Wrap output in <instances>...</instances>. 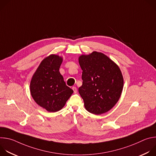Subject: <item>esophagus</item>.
<instances>
[{
  "label": "esophagus",
  "mask_w": 156,
  "mask_h": 156,
  "mask_svg": "<svg viewBox=\"0 0 156 156\" xmlns=\"http://www.w3.org/2000/svg\"><path fill=\"white\" fill-rule=\"evenodd\" d=\"M72 90H73V92H74V93H75H75H76V92H77V89H76V87H75V86L72 87Z\"/></svg>",
  "instance_id": "obj_1"
}]
</instances>
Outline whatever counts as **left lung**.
<instances>
[{"label":"left lung","mask_w":156,"mask_h":156,"mask_svg":"<svg viewBox=\"0 0 156 156\" xmlns=\"http://www.w3.org/2000/svg\"><path fill=\"white\" fill-rule=\"evenodd\" d=\"M78 62L83 84L78 89L84 107L95 115L104 114L119 101L123 87L119 66L102 52L81 55Z\"/></svg>","instance_id":"1"}]
</instances>
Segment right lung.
Here are the masks:
<instances>
[{
  "mask_svg": "<svg viewBox=\"0 0 156 156\" xmlns=\"http://www.w3.org/2000/svg\"><path fill=\"white\" fill-rule=\"evenodd\" d=\"M63 58L51 54L44 58L30 82V93L34 101L49 112L61 110L73 91L66 85L59 72Z\"/></svg>",
  "mask_w": 156,
  "mask_h": 156,
  "instance_id": "1",
  "label": "right lung"
}]
</instances>
